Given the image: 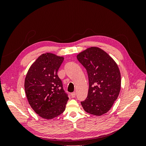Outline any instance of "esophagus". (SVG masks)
<instances>
[{
	"label": "esophagus",
	"mask_w": 146,
	"mask_h": 146,
	"mask_svg": "<svg viewBox=\"0 0 146 146\" xmlns=\"http://www.w3.org/2000/svg\"><path fill=\"white\" fill-rule=\"evenodd\" d=\"M76 92H72V93L71 94V97H72V98H75V97H76Z\"/></svg>",
	"instance_id": "34e87169"
}]
</instances>
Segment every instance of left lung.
<instances>
[{
    "mask_svg": "<svg viewBox=\"0 0 146 146\" xmlns=\"http://www.w3.org/2000/svg\"><path fill=\"white\" fill-rule=\"evenodd\" d=\"M87 70L89 90L81 104L84 110L92 115L107 113L121 91V72L117 63L107 52L98 47L87 48L77 55Z\"/></svg>",
    "mask_w": 146,
    "mask_h": 146,
    "instance_id": "8db88e82",
    "label": "left lung"
}]
</instances>
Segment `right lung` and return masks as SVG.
<instances>
[{
  "label": "right lung",
  "instance_id": "1",
  "mask_svg": "<svg viewBox=\"0 0 146 146\" xmlns=\"http://www.w3.org/2000/svg\"><path fill=\"white\" fill-rule=\"evenodd\" d=\"M64 57L47 52L31 65L24 82L30 107L38 115L52 119L63 113L69 99L57 72Z\"/></svg>",
  "mask_w": 146,
  "mask_h": 146
}]
</instances>
